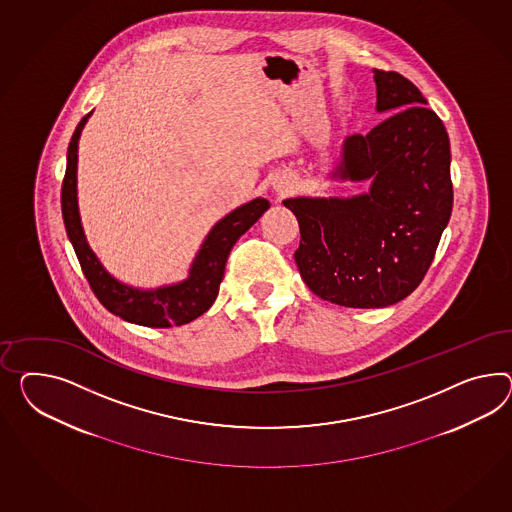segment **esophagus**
<instances>
[{"instance_id":"1","label":"esophagus","mask_w":512,"mask_h":512,"mask_svg":"<svg viewBox=\"0 0 512 512\" xmlns=\"http://www.w3.org/2000/svg\"><path fill=\"white\" fill-rule=\"evenodd\" d=\"M276 191H278L280 195H288L289 191H291V184H288V182L284 184V182H282V184L276 185Z\"/></svg>"}]
</instances>
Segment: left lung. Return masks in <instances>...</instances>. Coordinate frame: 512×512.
I'll list each match as a JSON object with an SVG mask.
<instances>
[{"instance_id":"1","label":"left lung","mask_w":512,"mask_h":512,"mask_svg":"<svg viewBox=\"0 0 512 512\" xmlns=\"http://www.w3.org/2000/svg\"><path fill=\"white\" fill-rule=\"evenodd\" d=\"M377 111L388 117L354 133L332 178L364 182L354 197L284 200L301 245L295 263L323 301L384 308L418 288L453 210L451 150L444 122L397 72L373 70Z\"/></svg>"}]
</instances>
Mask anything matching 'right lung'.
Here are the masks:
<instances>
[{"instance_id": "obj_1", "label": "right lung", "mask_w": 512, "mask_h": 512, "mask_svg": "<svg viewBox=\"0 0 512 512\" xmlns=\"http://www.w3.org/2000/svg\"><path fill=\"white\" fill-rule=\"evenodd\" d=\"M91 117L85 115L70 139L66 152V172L61 189V210L66 234L76 250L81 271L87 278L94 295L111 314L124 321L152 328L180 327L204 312L217 299L223 282L224 267L237 239L269 210V200L254 198L228 213L210 230L198 250L189 276L172 286L156 289L132 288L122 284L105 271L104 265L92 252L81 226L78 210V141L83 126Z\"/></svg>"}]
</instances>
